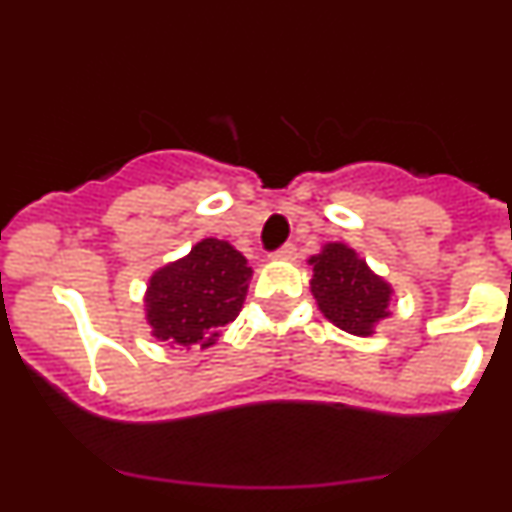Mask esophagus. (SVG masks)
Returning a JSON list of instances; mask_svg holds the SVG:
<instances>
[{
	"instance_id": "1",
	"label": "esophagus",
	"mask_w": 512,
	"mask_h": 512,
	"mask_svg": "<svg viewBox=\"0 0 512 512\" xmlns=\"http://www.w3.org/2000/svg\"><path fill=\"white\" fill-rule=\"evenodd\" d=\"M272 255L277 257V260H294L297 257V247L292 245V242H285V245L280 247V250H275Z\"/></svg>"
}]
</instances>
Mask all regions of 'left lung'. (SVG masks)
I'll use <instances>...</instances> for the list:
<instances>
[{
    "instance_id": "left-lung-1",
    "label": "left lung",
    "mask_w": 512,
    "mask_h": 512,
    "mask_svg": "<svg viewBox=\"0 0 512 512\" xmlns=\"http://www.w3.org/2000/svg\"><path fill=\"white\" fill-rule=\"evenodd\" d=\"M312 294L329 322L356 337H369L379 319L389 317L391 287L342 242H329L309 260Z\"/></svg>"
}]
</instances>
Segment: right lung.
I'll return each mask as SVG.
<instances>
[{
	"label": "right lung",
	"mask_w": 512,
	"mask_h": 512,
	"mask_svg": "<svg viewBox=\"0 0 512 512\" xmlns=\"http://www.w3.org/2000/svg\"><path fill=\"white\" fill-rule=\"evenodd\" d=\"M252 267L225 240L198 242L183 260L160 267L148 282L146 317L153 337L180 347H210L218 329L240 314Z\"/></svg>",
	"instance_id": "right-lung-1"
}]
</instances>
